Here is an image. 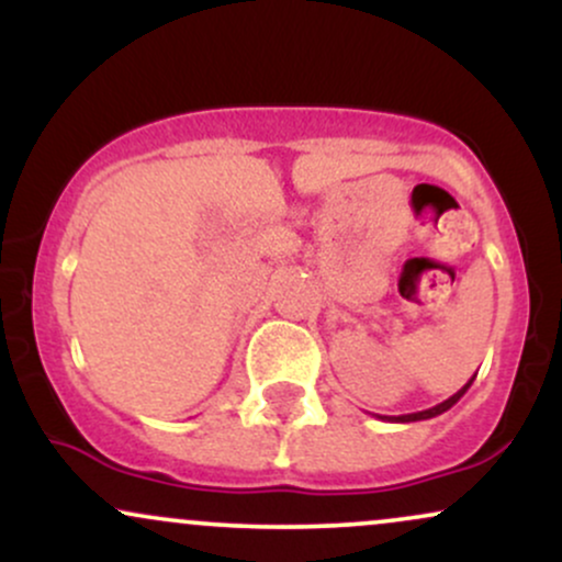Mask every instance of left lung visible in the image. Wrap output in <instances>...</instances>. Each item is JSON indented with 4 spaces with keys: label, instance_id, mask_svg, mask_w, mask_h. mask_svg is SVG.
<instances>
[{
    "label": "left lung",
    "instance_id": "1",
    "mask_svg": "<svg viewBox=\"0 0 562 562\" xmlns=\"http://www.w3.org/2000/svg\"><path fill=\"white\" fill-rule=\"evenodd\" d=\"M473 380H475V375L468 380L465 385H462L460 391L454 393V396H449L447 402H441V404H436V406H430V409H423V412H412V415H398V417H383V420H389V423H417V420H430V417H436V415H441V412H447V409H451V406H454L457 402H460L462 396H465V391L470 389V385H473Z\"/></svg>",
    "mask_w": 562,
    "mask_h": 562
}]
</instances>
